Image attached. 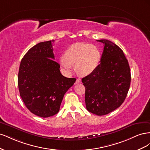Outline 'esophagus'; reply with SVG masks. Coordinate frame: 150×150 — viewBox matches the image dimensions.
I'll use <instances>...</instances> for the list:
<instances>
[{
	"instance_id": "esophagus-1",
	"label": "esophagus",
	"mask_w": 150,
	"mask_h": 150,
	"mask_svg": "<svg viewBox=\"0 0 150 150\" xmlns=\"http://www.w3.org/2000/svg\"><path fill=\"white\" fill-rule=\"evenodd\" d=\"M81 82V79H79V78H78L76 79V83H80Z\"/></svg>"
}]
</instances>
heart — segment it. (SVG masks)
<instances>
[{"instance_id": "b5f03b06", "label": "heart", "mask_w": 150, "mask_h": 150, "mask_svg": "<svg viewBox=\"0 0 150 150\" xmlns=\"http://www.w3.org/2000/svg\"><path fill=\"white\" fill-rule=\"evenodd\" d=\"M101 61V53L93 45L76 43L71 45L59 60L61 66L69 72L74 66L77 73L80 76H88L96 70Z\"/></svg>"}]
</instances>
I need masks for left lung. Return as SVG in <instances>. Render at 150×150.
Returning a JSON list of instances; mask_svg holds the SVG:
<instances>
[{
	"label": "left lung",
	"mask_w": 150,
	"mask_h": 150,
	"mask_svg": "<svg viewBox=\"0 0 150 150\" xmlns=\"http://www.w3.org/2000/svg\"><path fill=\"white\" fill-rule=\"evenodd\" d=\"M97 41L104 44L101 62L96 70L82 79V83L87 110L103 116L124 102L129 89L131 72L128 60L117 45L106 39Z\"/></svg>",
	"instance_id": "left-lung-1"
}]
</instances>
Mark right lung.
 Returning a JSON list of instances; mask_svg holds the SVG:
<instances>
[{
  "mask_svg": "<svg viewBox=\"0 0 150 150\" xmlns=\"http://www.w3.org/2000/svg\"><path fill=\"white\" fill-rule=\"evenodd\" d=\"M54 40L38 43L22 59L18 87L27 108L36 116L47 117L59 111L65 93L76 78L62 76L60 65L54 61Z\"/></svg>",
  "mask_w": 150,
  "mask_h": 150,
  "instance_id": "right-lung-1",
  "label": "right lung"
}]
</instances>
